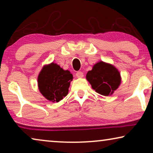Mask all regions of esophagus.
Instances as JSON below:
<instances>
[{
  "label": "esophagus",
  "instance_id": "34e87169",
  "mask_svg": "<svg viewBox=\"0 0 153 153\" xmlns=\"http://www.w3.org/2000/svg\"><path fill=\"white\" fill-rule=\"evenodd\" d=\"M76 76L77 78H82L83 76V73L82 72H77L76 73Z\"/></svg>",
  "mask_w": 153,
  "mask_h": 153
}]
</instances>
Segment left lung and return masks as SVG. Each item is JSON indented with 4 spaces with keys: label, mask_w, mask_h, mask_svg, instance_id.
<instances>
[{
    "label": "left lung",
    "mask_w": 153,
    "mask_h": 153,
    "mask_svg": "<svg viewBox=\"0 0 153 153\" xmlns=\"http://www.w3.org/2000/svg\"><path fill=\"white\" fill-rule=\"evenodd\" d=\"M86 79L93 89L100 95H112L121 83L120 74L112 65L100 61L88 71Z\"/></svg>",
    "instance_id": "obj_1"
}]
</instances>
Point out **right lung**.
<instances>
[{"mask_svg": "<svg viewBox=\"0 0 153 153\" xmlns=\"http://www.w3.org/2000/svg\"><path fill=\"white\" fill-rule=\"evenodd\" d=\"M72 79L70 71L64 70L58 65L51 62L44 66L39 72L37 78L39 92L49 101L58 102L68 94Z\"/></svg>", "mask_w": 153, "mask_h": 153, "instance_id": "add662e5", "label": "right lung"}]
</instances>
